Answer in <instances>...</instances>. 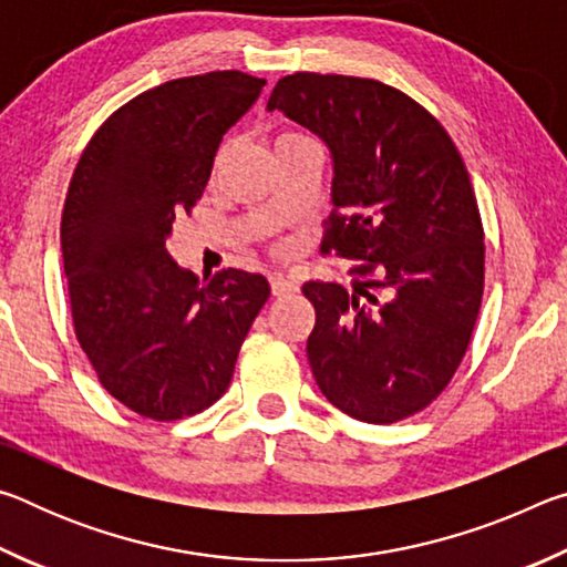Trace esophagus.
Returning a JSON list of instances; mask_svg holds the SVG:
<instances>
[{
	"label": "esophagus",
	"mask_w": 567,
	"mask_h": 567,
	"mask_svg": "<svg viewBox=\"0 0 567 567\" xmlns=\"http://www.w3.org/2000/svg\"><path fill=\"white\" fill-rule=\"evenodd\" d=\"M270 287H272V295L275 297L297 292V282L290 280V277H285V275H272L270 277Z\"/></svg>",
	"instance_id": "1"
}]
</instances>
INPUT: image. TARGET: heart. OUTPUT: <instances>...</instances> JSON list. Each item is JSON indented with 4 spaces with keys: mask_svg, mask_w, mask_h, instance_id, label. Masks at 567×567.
<instances>
[{
    "mask_svg": "<svg viewBox=\"0 0 567 567\" xmlns=\"http://www.w3.org/2000/svg\"><path fill=\"white\" fill-rule=\"evenodd\" d=\"M290 134H295V132H282V134H280V137H290ZM280 137H277V140H280ZM217 162H219V159H215V165H213V172L217 169ZM275 249H277V252H285V249H287V245H285V243H277V245H275Z\"/></svg>",
    "mask_w": 567,
    "mask_h": 567,
    "instance_id": "heart-1",
    "label": "heart"
}]
</instances>
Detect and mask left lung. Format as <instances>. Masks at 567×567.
Returning <instances> with one entry per match:
<instances>
[{
	"label": "left lung",
	"instance_id": "obj_1",
	"mask_svg": "<svg viewBox=\"0 0 567 567\" xmlns=\"http://www.w3.org/2000/svg\"><path fill=\"white\" fill-rule=\"evenodd\" d=\"M267 110L328 142L332 203L320 252L352 260L354 292L305 282L307 358L354 420L390 425L437 400L463 362L485 287V233L463 157L405 92L368 76L295 72Z\"/></svg>",
	"mask_w": 567,
	"mask_h": 567
}]
</instances>
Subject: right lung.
<instances>
[{
	"instance_id": "add662e5",
	"label": "right lung",
	"mask_w": 567,
	"mask_h": 567,
	"mask_svg": "<svg viewBox=\"0 0 567 567\" xmlns=\"http://www.w3.org/2000/svg\"><path fill=\"white\" fill-rule=\"evenodd\" d=\"M262 87L237 70L159 84L112 112L74 167L62 209L74 334L102 388L142 417L215 405L270 297L262 275L199 282L167 252L175 215L203 197L223 134Z\"/></svg>"
}]
</instances>
